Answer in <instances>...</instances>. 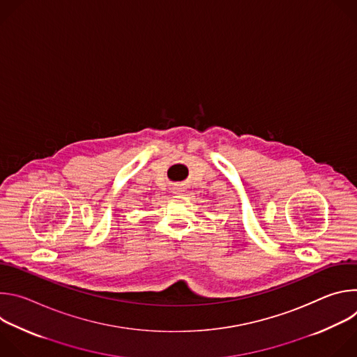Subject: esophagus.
I'll list each match as a JSON object with an SVG mask.
<instances>
[{
    "label": "esophagus",
    "mask_w": 357,
    "mask_h": 357,
    "mask_svg": "<svg viewBox=\"0 0 357 357\" xmlns=\"http://www.w3.org/2000/svg\"><path fill=\"white\" fill-rule=\"evenodd\" d=\"M178 189H179V188H174V190H178Z\"/></svg>",
    "instance_id": "esophagus-1"
}]
</instances>
